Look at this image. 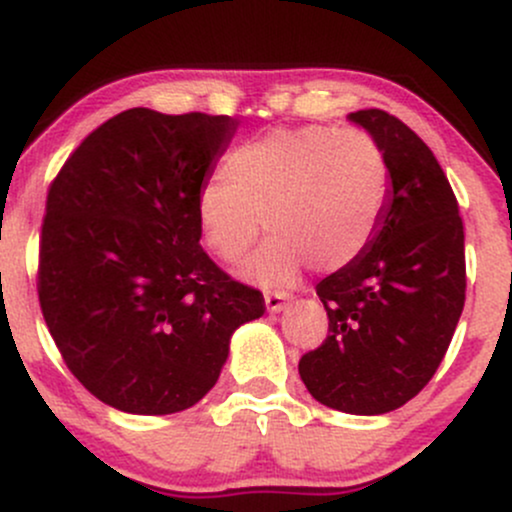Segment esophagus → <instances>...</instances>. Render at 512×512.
<instances>
[{
    "mask_svg": "<svg viewBox=\"0 0 512 512\" xmlns=\"http://www.w3.org/2000/svg\"><path fill=\"white\" fill-rule=\"evenodd\" d=\"M289 301H291V296H289V293H284V291L264 293V305H267L269 313H281V310L289 305Z\"/></svg>",
    "mask_w": 512,
    "mask_h": 512,
    "instance_id": "34e87169",
    "label": "esophagus"
}]
</instances>
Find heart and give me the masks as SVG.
Masks as SVG:
<instances>
[{"instance_id": "b5f03b06", "label": "heart", "mask_w": 512, "mask_h": 512, "mask_svg": "<svg viewBox=\"0 0 512 512\" xmlns=\"http://www.w3.org/2000/svg\"><path fill=\"white\" fill-rule=\"evenodd\" d=\"M197 192V226L207 248L238 262L262 231L274 233L243 267L250 281L281 286L305 262L339 272L366 252L383 221L390 166L366 129L276 127L240 144Z\"/></svg>"}]
</instances>
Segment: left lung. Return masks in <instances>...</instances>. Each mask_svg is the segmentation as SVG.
<instances>
[{
	"mask_svg": "<svg viewBox=\"0 0 512 512\" xmlns=\"http://www.w3.org/2000/svg\"><path fill=\"white\" fill-rule=\"evenodd\" d=\"M383 146L390 195L373 243L317 284L330 334L298 363L308 392L346 414H387L419 395L464 308V226L443 168L385 110L349 115Z\"/></svg>",
	"mask_w": 512,
	"mask_h": 512,
	"instance_id": "left-lung-1",
	"label": "left lung"
}]
</instances>
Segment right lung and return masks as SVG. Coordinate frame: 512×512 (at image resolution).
<instances>
[{"label":"right lung","mask_w":512,"mask_h":512,"mask_svg":"<svg viewBox=\"0 0 512 512\" xmlns=\"http://www.w3.org/2000/svg\"><path fill=\"white\" fill-rule=\"evenodd\" d=\"M238 129L228 115L132 108L76 146L52 180L38 298L74 378L110 407L190 409L231 334L264 313L199 245L197 192Z\"/></svg>","instance_id":"obj_1"}]
</instances>
